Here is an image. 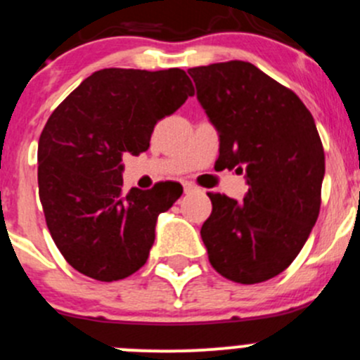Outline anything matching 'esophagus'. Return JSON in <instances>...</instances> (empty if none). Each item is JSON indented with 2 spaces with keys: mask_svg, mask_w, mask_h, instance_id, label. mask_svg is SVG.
I'll use <instances>...</instances> for the list:
<instances>
[{
  "mask_svg": "<svg viewBox=\"0 0 360 360\" xmlns=\"http://www.w3.org/2000/svg\"><path fill=\"white\" fill-rule=\"evenodd\" d=\"M184 191L185 194H191V192L198 191V187H195L194 184H191V181H184Z\"/></svg>",
  "mask_w": 360,
  "mask_h": 360,
  "instance_id": "34e87169",
  "label": "esophagus"
}]
</instances>
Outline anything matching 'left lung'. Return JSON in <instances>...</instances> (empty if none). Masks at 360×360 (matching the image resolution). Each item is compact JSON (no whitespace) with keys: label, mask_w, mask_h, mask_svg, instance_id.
<instances>
[{"label":"left lung","mask_w":360,"mask_h":360,"mask_svg":"<svg viewBox=\"0 0 360 360\" xmlns=\"http://www.w3.org/2000/svg\"><path fill=\"white\" fill-rule=\"evenodd\" d=\"M188 75L219 131L217 165L248 185L241 201L208 194L201 238L210 264L233 282H266L289 268L319 217L326 158L315 120L290 89L245 60Z\"/></svg>","instance_id":"1"}]
</instances>
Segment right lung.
Returning a JSON list of instances; mask_svg holds the SVG:
<instances>
[{
	"label": "right lung",
	"instance_id": "1",
	"mask_svg": "<svg viewBox=\"0 0 360 360\" xmlns=\"http://www.w3.org/2000/svg\"><path fill=\"white\" fill-rule=\"evenodd\" d=\"M194 94L184 70L106 68L52 112L38 141V194L68 264L99 282L147 262L159 213L180 198L176 181L122 191V155L150 147L154 126Z\"/></svg>",
	"mask_w": 360,
	"mask_h": 360
}]
</instances>
